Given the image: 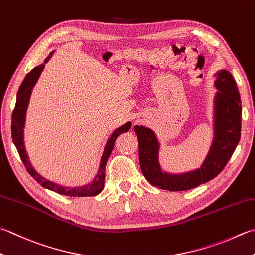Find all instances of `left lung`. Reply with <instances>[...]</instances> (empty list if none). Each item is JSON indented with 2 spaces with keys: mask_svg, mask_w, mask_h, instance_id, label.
I'll return each instance as SVG.
<instances>
[{
  "mask_svg": "<svg viewBox=\"0 0 255 255\" xmlns=\"http://www.w3.org/2000/svg\"><path fill=\"white\" fill-rule=\"evenodd\" d=\"M213 139L200 168L182 173L164 171L159 163V142L152 129L134 126L139 142V162L144 178L162 190L184 191L212 180L220 173L240 141L242 107L240 93L231 73L226 69L214 74Z\"/></svg>",
  "mask_w": 255,
  "mask_h": 255,
  "instance_id": "obj_1",
  "label": "left lung"
}]
</instances>
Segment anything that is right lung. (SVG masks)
I'll return each mask as SVG.
<instances>
[{
  "label": "right lung",
  "instance_id": "add662e5",
  "mask_svg": "<svg viewBox=\"0 0 255 255\" xmlns=\"http://www.w3.org/2000/svg\"><path fill=\"white\" fill-rule=\"evenodd\" d=\"M55 51L49 53L48 56L45 58L43 64L38 65V66L34 67L31 72H29L26 76H25L23 83L19 86V89L17 92L16 96V104H15V108L12 114V138L13 142L16 147L17 151L19 153V157H21L22 161L24 163L25 168L28 171V173L36 180L42 187L48 189V190H52L57 192L59 194H64V196H69V197H93L97 196L98 193H101L104 189V182H105V169H106V163L109 156L113 151L114 143L116 140L119 134L123 132H127L131 127V122L125 123L122 126H119L117 129H115L111 137L108 138V140L105 144L104 152L102 154L101 163H99L98 171L96 176L93 179L92 182L87 184H84L82 187H66L62 186V184H58L54 181L48 180V179L44 178L41 176L36 170H35L34 167L32 166L31 161H29V158L27 156L26 149H25V143H24V127H25V122H26V111L28 107L29 98H31L32 91L35 86V84L37 83L39 76L43 72L45 67V64H46Z\"/></svg>",
  "mask_w": 255,
  "mask_h": 255
}]
</instances>
